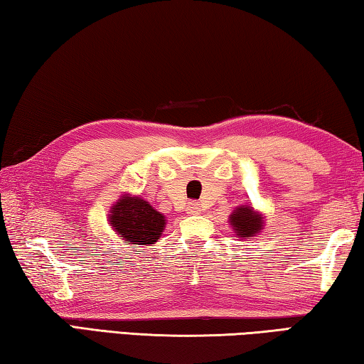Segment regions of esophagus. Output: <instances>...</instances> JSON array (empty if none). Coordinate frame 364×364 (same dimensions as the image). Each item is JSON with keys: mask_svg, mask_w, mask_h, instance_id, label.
Masks as SVG:
<instances>
[{"mask_svg": "<svg viewBox=\"0 0 364 364\" xmlns=\"http://www.w3.org/2000/svg\"><path fill=\"white\" fill-rule=\"evenodd\" d=\"M187 213L188 214H200L201 213V206L198 201H190L187 206Z\"/></svg>", "mask_w": 364, "mask_h": 364, "instance_id": "34e87169", "label": "esophagus"}]
</instances>
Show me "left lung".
<instances>
[{
	"instance_id": "obj_1",
	"label": "left lung",
	"mask_w": 364,
	"mask_h": 364,
	"mask_svg": "<svg viewBox=\"0 0 364 364\" xmlns=\"http://www.w3.org/2000/svg\"><path fill=\"white\" fill-rule=\"evenodd\" d=\"M229 223L238 238H245L255 237L256 234H259V232L263 230L264 218L263 214L256 213L252 206L242 205L235 208L234 213L230 214Z\"/></svg>"
}]
</instances>
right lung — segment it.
<instances>
[{
	"instance_id": "1",
	"label": "right lung",
	"mask_w": 364,
	"mask_h": 364,
	"mask_svg": "<svg viewBox=\"0 0 364 364\" xmlns=\"http://www.w3.org/2000/svg\"><path fill=\"white\" fill-rule=\"evenodd\" d=\"M109 213V224L127 245H153L166 228L163 214L140 196H121Z\"/></svg>"
}]
</instances>
